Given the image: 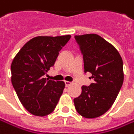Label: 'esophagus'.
<instances>
[{
    "label": "esophagus",
    "mask_w": 134,
    "mask_h": 134,
    "mask_svg": "<svg viewBox=\"0 0 134 134\" xmlns=\"http://www.w3.org/2000/svg\"><path fill=\"white\" fill-rule=\"evenodd\" d=\"M71 84V82H70V81H65V85H66V87L70 86Z\"/></svg>",
    "instance_id": "1"
}]
</instances>
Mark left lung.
Wrapping results in <instances>:
<instances>
[{
	"mask_svg": "<svg viewBox=\"0 0 134 134\" xmlns=\"http://www.w3.org/2000/svg\"><path fill=\"white\" fill-rule=\"evenodd\" d=\"M75 39L83 54L84 72L94 80L88 87L82 86L75 107L82 116L96 118L110 109L121 88L123 61L117 50L98 34L75 35Z\"/></svg>",
	"mask_w": 134,
	"mask_h": 134,
	"instance_id": "8db88e82",
	"label": "left lung"
}]
</instances>
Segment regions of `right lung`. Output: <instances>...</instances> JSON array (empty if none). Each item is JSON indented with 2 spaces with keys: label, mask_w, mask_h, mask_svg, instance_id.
I'll return each mask as SVG.
<instances>
[{
  "label": "right lung",
  "mask_w": 134,
  "mask_h": 134,
  "mask_svg": "<svg viewBox=\"0 0 134 134\" xmlns=\"http://www.w3.org/2000/svg\"><path fill=\"white\" fill-rule=\"evenodd\" d=\"M71 35L38 36L25 43L11 64V81L18 98L29 113L44 116L54 111L65 87L63 81L47 80L60 50Z\"/></svg>",
  "instance_id": "1"
}]
</instances>
